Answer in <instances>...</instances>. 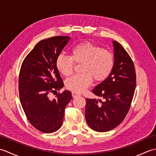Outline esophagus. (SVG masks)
Returning <instances> with one entry per match:
<instances>
[{"label":"esophagus","mask_w":156,"mask_h":156,"mask_svg":"<svg viewBox=\"0 0 156 156\" xmlns=\"http://www.w3.org/2000/svg\"><path fill=\"white\" fill-rule=\"evenodd\" d=\"M78 96H80V94L76 93V92H72V97H73V98H76V97H78Z\"/></svg>","instance_id":"1"}]
</instances>
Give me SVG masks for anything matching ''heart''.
Listing matches in <instances>:
<instances>
[{
  "instance_id": "1",
  "label": "heart",
  "mask_w": 156,
  "mask_h": 156,
  "mask_svg": "<svg viewBox=\"0 0 156 156\" xmlns=\"http://www.w3.org/2000/svg\"><path fill=\"white\" fill-rule=\"evenodd\" d=\"M74 61L82 64L80 74L69 78L66 87L76 93H81L95 81L101 82L107 79L112 71L115 59L112 52L102 49L100 46L85 41L74 45L70 50V57L59 54L55 60V66L61 74L68 76L72 74Z\"/></svg>"
}]
</instances>
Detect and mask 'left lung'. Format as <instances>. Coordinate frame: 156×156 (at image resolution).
<instances>
[{
	"label": "left lung",
	"mask_w": 156,
	"mask_h": 156,
	"mask_svg": "<svg viewBox=\"0 0 156 156\" xmlns=\"http://www.w3.org/2000/svg\"><path fill=\"white\" fill-rule=\"evenodd\" d=\"M115 64L108 77L92 90L104 98H86L85 117L87 124L98 132L113 129L127 115L136 87L135 66L128 53L116 41H112Z\"/></svg>",
	"instance_id": "obj_1"
}]
</instances>
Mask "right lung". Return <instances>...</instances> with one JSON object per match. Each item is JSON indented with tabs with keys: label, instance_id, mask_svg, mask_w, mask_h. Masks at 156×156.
Returning a JSON list of instances; mask_svg holds the SVG:
<instances>
[{
	"label": "right lung",
	"instance_id": "1",
	"mask_svg": "<svg viewBox=\"0 0 156 156\" xmlns=\"http://www.w3.org/2000/svg\"><path fill=\"white\" fill-rule=\"evenodd\" d=\"M69 39L68 36H55L38 42L20 69L22 107L30 123L43 133H53L62 127L66 107L72 98L71 92L66 90L56 94L55 99L48 97L49 92L64 87L55 60Z\"/></svg>",
	"mask_w": 156,
	"mask_h": 156
}]
</instances>
